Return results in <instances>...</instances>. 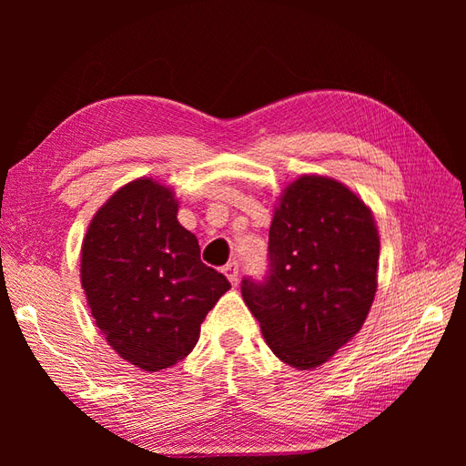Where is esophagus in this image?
I'll return each instance as SVG.
<instances>
[{"instance_id":"1","label":"esophagus","mask_w":466,"mask_h":466,"mask_svg":"<svg viewBox=\"0 0 466 466\" xmlns=\"http://www.w3.org/2000/svg\"><path fill=\"white\" fill-rule=\"evenodd\" d=\"M223 274L229 278V281H231L233 286H237V281H238V262H237V260L229 262L228 266L223 268Z\"/></svg>"}]
</instances>
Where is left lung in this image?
I'll return each mask as SVG.
<instances>
[{"mask_svg":"<svg viewBox=\"0 0 466 466\" xmlns=\"http://www.w3.org/2000/svg\"><path fill=\"white\" fill-rule=\"evenodd\" d=\"M371 209L342 182L303 175L284 190L268 235L264 281L241 293L274 354L313 370L354 338L377 291Z\"/></svg>","mask_w":466,"mask_h":466,"instance_id":"left-lung-1","label":"left lung"}]
</instances>
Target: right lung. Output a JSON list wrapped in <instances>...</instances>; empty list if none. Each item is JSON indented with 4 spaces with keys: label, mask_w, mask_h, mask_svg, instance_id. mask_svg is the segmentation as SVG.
Listing matches in <instances>:
<instances>
[{
    "label": "right lung",
    "mask_w": 466,
    "mask_h": 466,
    "mask_svg": "<svg viewBox=\"0 0 466 466\" xmlns=\"http://www.w3.org/2000/svg\"><path fill=\"white\" fill-rule=\"evenodd\" d=\"M177 211L171 188L132 180L96 211L81 247V286L95 324L144 371L185 360L208 311L231 288L200 260L198 238Z\"/></svg>",
    "instance_id": "1"
}]
</instances>
